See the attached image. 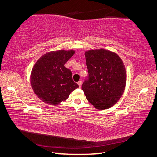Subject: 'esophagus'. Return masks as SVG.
<instances>
[{
    "instance_id": "esophagus-1",
    "label": "esophagus",
    "mask_w": 157,
    "mask_h": 157,
    "mask_svg": "<svg viewBox=\"0 0 157 157\" xmlns=\"http://www.w3.org/2000/svg\"><path fill=\"white\" fill-rule=\"evenodd\" d=\"M78 85L79 86V87H81V85H82V81H79L78 82Z\"/></svg>"
}]
</instances>
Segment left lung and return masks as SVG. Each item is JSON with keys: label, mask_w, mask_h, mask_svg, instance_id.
Masks as SVG:
<instances>
[{"label": "left lung", "mask_w": 157, "mask_h": 157, "mask_svg": "<svg viewBox=\"0 0 157 157\" xmlns=\"http://www.w3.org/2000/svg\"><path fill=\"white\" fill-rule=\"evenodd\" d=\"M85 55L89 75L82 89L95 108L108 109L118 101L124 91L125 66L117 54L104 49L89 50Z\"/></svg>", "instance_id": "obj_1"}]
</instances>
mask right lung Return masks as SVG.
Listing matches in <instances>:
<instances>
[{"label": "right lung", "mask_w": 157, "mask_h": 157, "mask_svg": "<svg viewBox=\"0 0 157 157\" xmlns=\"http://www.w3.org/2000/svg\"><path fill=\"white\" fill-rule=\"evenodd\" d=\"M74 54V50L50 52L35 64L31 74V85L43 102L57 105L78 87L73 81L71 70L64 67Z\"/></svg>", "instance_id": "right-lung-1"}]
</instances>
